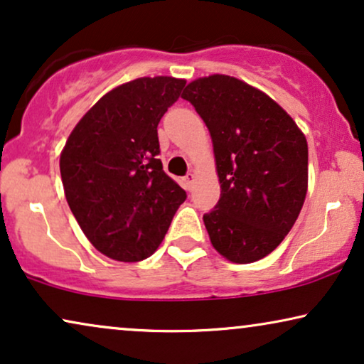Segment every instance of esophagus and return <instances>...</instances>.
<instances>
[{
    "label": "esophagus",
    "mask_w": 364,
    "mask_h": 364,
    "mask_svg": "<svg viewBox=\"0 0 364 364\" xmlns=\"http://www.w3.org/2000/svg\"><path fill=\"white\" fill-rule=\"evenodd\" d=\"M183 182H186V187H187V191H192V187H193V182H196V176H193L192 172H188L186 177H183Z\"/></svg>",
    "instance_id": "esophagus-1"
}]
</instances>
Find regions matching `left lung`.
Listing matches in <instances>:
<instances>
[{
    "label": "left lung",
    "mask_w": 364,
    "mask_h": 364,
    "mask_svg": "<svg viewBox=\"0 0 364 364\" xmlns=\"http://www.w3.org/2000/svg\"><path fill=\"white\" fill-rule=\"evenodd\" d=\"M182 97L213 142L222 192L203 215L212 245L233 263L260 260L300 215L308 187L306 139L273 99L240 79L200 77Z\"/></svg>",
    "instance_id": "left-lung-1"
}]
</instances>
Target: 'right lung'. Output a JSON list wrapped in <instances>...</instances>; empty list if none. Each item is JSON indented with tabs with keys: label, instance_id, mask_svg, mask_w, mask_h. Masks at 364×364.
I'll use <instances>...</instances> for the list:
<instances>
[{
	"label": "right lung",
	"instance_id": "add662e5",
	"mask_svg": "<svg viewBox=\"0 0 364 364\" xmlns=\"http://www.w3.org/2000/svg\"><path fill=\"white\" fill-rule=\"evenodd\" d=\"M183 86V79L157 76L112 89L63 149L59 168L69 208L89 242L112 260L151 257L187 198L157 159V126Z\"/></svg>",
	"mask_w": 364,
	"mask_h": 364
}]
</instances>
